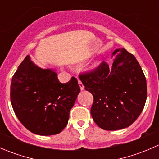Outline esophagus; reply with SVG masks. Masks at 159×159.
I'll list each match as a JSON object with an SVG mask.
<instances>
[{
    "mask_svg": "<svg viewBox=\"0 0 159 159\" xmlns=\"http://www.w3.org/2000/svg\"><path fill=\"white\" fill-rule=\"evenodd\" d=\"M78 84H79L80 89H81V90H84V84H82V82H81V81H80V80H78Z\"/></svg>",
    "mask_w": 159,
    "mask_h": 159,
    "instance_id": "1",
    "label": "esophagus"
}]
</instances>
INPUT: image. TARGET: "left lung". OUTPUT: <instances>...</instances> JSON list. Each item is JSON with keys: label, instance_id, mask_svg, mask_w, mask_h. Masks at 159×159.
<instances>
[{"label": "left lung", "instance_id": "obj_1", "mask_svg": "<svg viewBox=\"0 0 159 159\" xmlns=\"http://www.w3.org/2000/svg\"><path fill=\"white\" fill-rule=\"evenodd\" d=\"M111 68L102 61L92 70L79 75L84 89L94 98L91 115L104 130L131 125L140 115L147 98L145 76L133 54L117 49Z\"/></svg>", "mask_w": 159, "mask_h": 159}]
</instances>
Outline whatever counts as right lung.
I'll list each match as a JSON object with an SVG mask.
<instances>
[{"instance_id": "right-lung-1", "label": "right lung", "mask_w": 159, "mask_h": 159, "mask_svg": "<svg viewBox=\"0 0 159 159\" xmlns=\"http://www.w3.org/2000/svg\"><path fill=\"white\" fill-rule=\"evenodd\" d=\"M79 92L77 78L62 84L54 70L38 68L28 55L11 80V102L16 116L30 132L52 135L68 125Z\"/></svg>"}]
</instances>
